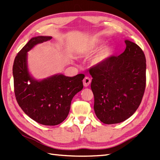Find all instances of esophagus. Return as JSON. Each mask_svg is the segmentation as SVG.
I'll use <instances>...</instances> for the list:
<instances>
[{
    "mask_svg": "<svg viewBox=\"0 0 160 160\" xmlns=\"http://www.w3.org/2000/svg\"><path fill=\"white\" fill-rule=\"evenodd\" d=\"M91 79H90L89 77H85V78H84V80H83L84 87H87L91 84Z\"/></svg>",
    "mask_w": 160,
    "mask_h": 160,
    "instance_id": "obj_1",
    "label": "esophagus"
}]
</instances>
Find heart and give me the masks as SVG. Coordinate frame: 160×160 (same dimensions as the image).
Listing matches in <instances>:
<instances>
[{
	"label": "heart",
	"instance_id": "obj_1",
	"mask_svg": "<svg viewBox=\"0 0 160 160\" xmlns=\"http://www.w3.org/2000/svg\"><path fill=\"white\" fill-rule=\"evenodd\" d=\"M104 43L102 40H98L97 41L92 42L87 47L86 52L88 53H93L99 49V47ZM114 53V48L111 45H107L98 51V52L93 58L92 64L93 65H100L103 64L113 56Z\"/></svg>",
	"mask_w": 160,
	"mask_h": 160
}]
</instances>
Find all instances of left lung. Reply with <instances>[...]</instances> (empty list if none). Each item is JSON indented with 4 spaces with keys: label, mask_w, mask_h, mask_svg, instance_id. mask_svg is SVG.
<instances>
[{
    "label": "left lung",
    "mask_w": 160,
    "mask_h": 160,
    "mask_svg": "<svg viewBox=\"0 0 160 160\" xmlns=\"http://www.w3.org/2000/svg\"><path fill=\"white\" fill-rule=\"evenodd\" d=\"M124 52L91 68L94 111L107 124L120 123L140 106L146 87V58L137 44L126 40Z\"/></svg>",
    "instance_id": "obj_1"
}]
</instances>
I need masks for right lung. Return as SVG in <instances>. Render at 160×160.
Wrapping results in <instances>:
<instances>
[{"label": "right lung", "mask_w": 160, "mask_h": 160, "mask_svg": "<svg viewBox=\"0 0 160 160\" xmlns=\"http://www.w3.org/2000/svg\"><path fill=\"white\" fill-rule=\"evenodd\" d=\"M52 36L33 37L15 58L13 65V85L17 102L28 116L39 124L55 126L60 124L69 113L73 96L83 88L84 74L68 77L56 74L38 80L30 75L28 52Z\"/></svg>", "instance_id": "1"}]
</instances>
